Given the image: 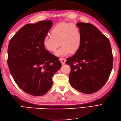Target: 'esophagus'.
<instances>
[{
	"instance_id": "esophagus-1",
	"label": "esophagus",
	"mask_w": 121,
	"mask_h": 121,
	"mask_svg": "<svg viewBox=\"0 0 121 121\" xmlns=\"http://www.w3.org/2000/svg\"><path fill=\"white\" fill-rule=\"evenodd\" d=\"M60 61H61L62 65H65L66 62V59L64 58H60Z\"/></svg>"
}]
</instances>
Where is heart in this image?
<instances>
[{
	"label": "heart",
	"instance_id": "b5f03b06",
	"mask_svg": "<svg viewBox=\"0 0 121 121\" xmlns=\"http://www.w3.org/2000/svg\"><path fill=\"white\" fill-rule=\"evenodd\" d=\"M51 35H47L43 39V45L50 52H55L59 56H65L71 52L74 53L80 48L82 42L81 30L76 25L71 23L61 22L51 30Z\"/></svg>",
	"mask_w": 121,
	"mask_h": 121
}]
</instances>
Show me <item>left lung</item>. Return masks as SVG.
I'll return each mask as SVG.
<instances>
[{
  "mask_svg": "<svg viewBox=\"0 0 121 121\" xmlns=\"http://www.w3.org/2000/svg\"><path fill=\"white\" fill-rule=\"evenodd\" d=\"M82 33V44L75 55L67 58L70 66L71 86L86 94L99 91L106 83L113 67L110 41L94 25L78 23Z\"/></svg>",
  "mask_w": 121,
  "mask_h": 121,
  "instance_id": "8db88e82",
  "label": "left lung"
}]
</instances>
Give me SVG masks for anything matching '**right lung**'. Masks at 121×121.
Returning <instances> with one entry per match:
<instances>
[{"label":"right lung","instance_id":"obj_1","mask_svg":"<svg viewBox=\"0 0 121 121\" xmlns=\"http://www.w3.org/2000/svg\"><path fill=\"white\" fill-rule=\"evenodd\" d=\"M52 24L51 20H45L25 25L9 43L10 72L17 85L32 96H43L49 91L52 76L61 66L59 58L46 49L43 43Z\"/></svg>","mask_w":121,"mask_h":121}]
</instances>
